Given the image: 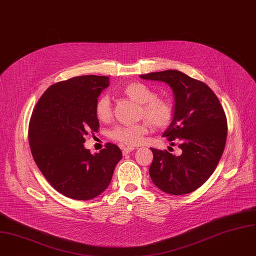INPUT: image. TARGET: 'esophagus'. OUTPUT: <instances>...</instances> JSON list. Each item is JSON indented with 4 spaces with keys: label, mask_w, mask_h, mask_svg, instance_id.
<instances>
[{
    "label": "esophagus",
    "mask_w": 256,
    "mask_h": 256,
    "mask_svg": "<svg viewBox=\"0 0 256 256\" xmlns=\"http://www.w3.org/2000/svg\"><path fill=\"white\" fill-rule=\"evenodd\" d=\"M134 148V147H130V146H128V147H122V153L124 155H126L128 153H130Z\"/></svg>",
    "instance_id": "obj_1"
}]
</instances>
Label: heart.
<instances>
[{"mask_svg":"<svg viewBox=\"0 0 256 256\" xmlns=\"http://www.w3.org/2000/svg\"><path fill=\"white\" fill-rule=\"evenodd\" d=\"M124 95L140 104L138 115L147 120L156 128L168 126L174 116V108L170 102L164 98L157 97L156 92L143 82H130L122 88ZM96 116L101 122H107L112 116L110 98L106 95L99 98L96 103ZM148 132L147 122L134 126H116L110 132L113 140L126 145H138L143 142Z\"/></svg>","mask_w":256,"mask_h":256,"instance_id":"heart-1","label":"heart"}]
</instances>
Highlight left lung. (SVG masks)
I'll use <instances>...</instances> for the list:
<instances>
[{
    "label": "left lung",
    "mask_w": 256,
    "mask_h": 256,
    "mask_svg": "<svg viewBox=\"0 0 256 256\" xmlns=\"http://www.w3.org/2000/svg\"><path fill=\"white\" fill-rule=\"evenodd\" d=\"M140 78L166 82L172 88L174 118L164 136L168 141H178L182 149V154L176 156L150 148L151 180L166 193L189 194L214 174L224 153L228 132L224 108L207 84L178 70L170 69Z\"/></svg>",
    "instance_id": "obj_1"
}]
</instances>
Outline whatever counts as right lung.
Segmentation results:
<instances>
[{
  "label": "right lung",
  "mask_w": 256,
  "mask_h": 256,
  "mask_svg": "<svg viewBox=\"0 0 256 256\" xmlns=\"http://www.w3.org/2000/svg\"><path fill=\"white\" fill-rule=\"evenodd\" d=\"M108 76H82L54 84L38 101L30 120L28 142L36 164L52 187L76 200L99 196L122 158L111 143L99 153L86 149L84 136L99 128L96 103Z\"/></svg>",
  "instance_id": "right-lung-1"
}]
</instances>
